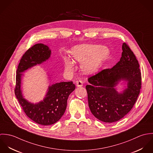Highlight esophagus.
Instances as JSON below:
<instances>
[{"instance_id":"esophagus-1","label":"esophagus","mask_w":153,"mask_h":153,"mask_svg":"<svg viewBox=\"0 0 153 153\" xmlns=\"http://www.w3.org/2000/svg\"><path fill=\"white\" fill-rule=\"evenodd\" d=\"M76 87H82L83 85V82L81 80H79V81H77L76 82Z\"/></svg>"}]
</instances>
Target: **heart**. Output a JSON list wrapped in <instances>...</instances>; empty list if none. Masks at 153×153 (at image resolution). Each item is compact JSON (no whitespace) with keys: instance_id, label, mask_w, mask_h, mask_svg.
Masks as SVG:
<instances>
[{"instance_id":"obj_1","label":"heart","mask_w":153,"mask_h":153,"mask_svg":"<svg viewBox=\"0 0 153 153\" xmlns=\"http://www.w3.org/2000/svg\"><path fill=\"white\" fill-rule=\"evenodd\" d=\"M109 54V49L104 46L93 45H81L74 48L72 51L73 57L82 62L81 68L86 73L97 72ZM66 69L72 71L74 69L72 60L66 56L64 58Z\"/></svg>"}]
</instances>
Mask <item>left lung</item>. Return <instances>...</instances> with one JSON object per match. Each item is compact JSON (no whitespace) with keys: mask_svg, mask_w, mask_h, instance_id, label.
Masks as SVG:
<instances>
[{"mask_svg":"<svg viewBox=\"0 0 153 153\" xmlns=\"http://www.w3.org/2000/svg\"><path fill=\"white\" fill-rule=\"evenodd\" d=\"M120 61L112 68L105 69L88 78L86 86L88 105L92 114L105 123L119 121L135 104L141 88L138 62L130 46L123 43ZM121 79L128 81L123 93L114 88Z\"/></svg>","mask_w":153,"mask_h":153,"instance_id":"8db88e82","label":"left lung"}]
</instances>
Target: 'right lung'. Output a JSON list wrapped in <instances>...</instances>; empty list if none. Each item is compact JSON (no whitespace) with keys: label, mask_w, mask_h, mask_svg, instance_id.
Segmentation results:
<instances>
[{"label":"right lung","mask_w":153,"mask_h":153,"mask_svg":"<svg viewBox=\"0 0 153 153\" xmlns=\"http://www.w3.org/2000/svg\"><path fill=\"white\" fill-rule=\"evenodd\" d=\"M50 55L51 50L48 46L42 44L34 45L23 55L16 76L15 94L22 109L30 120L42 126L52 125L59 120L65 111L69 95L75 89L72 81L62 82L49 87L44 101L37 104H30L23 98L21 73L29 68L42 63Z\"/></svg>","instance_id":"right-lung-1"}]
</instances>
